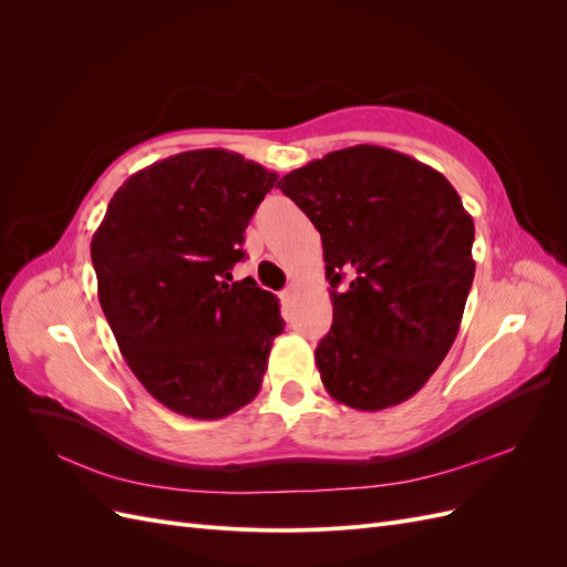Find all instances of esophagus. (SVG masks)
I'll list each match as a JSON object with an SVG mask.
<instances>
[{
  "label": "esophagus",
  "mask_w": 567,
  "mask_h": 567,
  "mask_svg": "<svg viewBox=\"0 0 567 567\" xmlns=\"http://www.w3.org/2000/svg\"><path fill=\"white\" fill-rule=\"evenodd\" d=\"M293 296H296V290H293V288H286V290H281V293H279V298H281V302H284V305H288L290 300H293Z\"/></svg>",
  "instance_id": "esophagus-1"
}]
</instances>
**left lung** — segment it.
I'll list each match as a JSON object with an SVG mask.
<instances>
[{
  "label": "left lung",
  "instance_id": "1",
  "mask_svg": "<svg viewBox=\"0 0 567 567\" xmlns=\"http://www.w3.org/2000/svg\"><path fill=\"white\" fill-rule=\"evenodd\" d=\"M281 192L321 234L333 323L315 350L333 400L381 411L447 357L475 277L456 188L400 151L359 144L288 173Z\"/></svg>",
  "mask_w": 567,
  "mask_h": 567
}]
</instances>
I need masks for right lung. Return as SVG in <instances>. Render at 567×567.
<instances>
[{
	"mask_svg": "<svg viewBox=\"0 0 567 567\" xmlns=\"http://www.w3.org/2000/svg\"><path fill=\"white\" fill-rule=\"evenodd\" d=\"M279 175L225 148L140 169L92 238L99 302L127 367L163 406L213 421L260 392L279 300L231 279L244 231Z\"/></svg>",
	"mask_w": 567,
	"mask_h": 567,
	"instance_id": "right-lung-1",
	"label": "right lung"
}]
</instances>
